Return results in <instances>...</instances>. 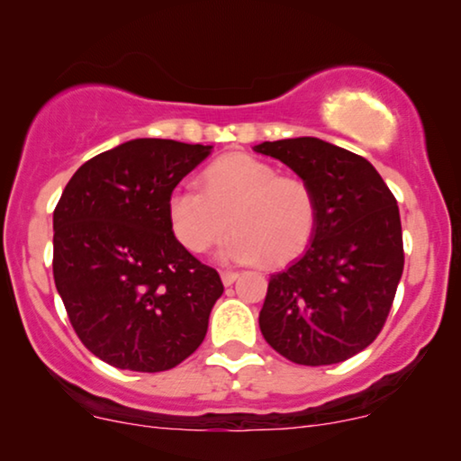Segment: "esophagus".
I'll return each mask as SVG.
<instances>
[{
	"label": "esophagus",
	"instance_id": "34e87169",
	"mask_svg": "<svg viewBox=\"0 0 461 461\" xmlns=\"http://www.w3.org/2000/svg\"><path fill=\"white\" fill-rule=\"evenodd\" d=\"M236 279H238V273H234V270H223V273H221V281H223V285H231Z\"/></svg>",
	"mask_w": 461,
	"mask_h": 461
}]
</instances>
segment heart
Returning a JSON list of instances; mask_svg holds the SVG:
<instances>
[{"label":"heart","mask_w":461,"mask_h":461,"mask_svg":"<svg viewBox=\"0 0 461 461\" xmlns=\"http://www.w3.org/2000/svg\"><path fill=\"white\" fill-rule=\"evenodd\" d=\"M203 193L177 186L167 212L174 236L191 253H203L236 230L221 249L225 262L285 266L307 251L318 227V199L298 176L245 152L214 160L202 176Z\"/></svg>","instance_id":"b5f03b06"}]
</instances>
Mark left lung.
<instances>
[{
	"instance_id": "1",
	"label": "left lung",
	"mask_w": 461,
	"mask_h": 461,
	"mask_svg": "<svg viewBox=\"0 0 461 461\" xmlns=\"http://www.w3.org/2000/svg\"><path fill=\"white\" fill-rule=\"evenodd\" d=\"M253 149L287 165L318 199L312 247L270 276L259 330L292 363H341L378 337L402 279L395 197L367 158L318 137Z\"/></svg>"
}]
</instances>
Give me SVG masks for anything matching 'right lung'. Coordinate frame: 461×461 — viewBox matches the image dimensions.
Wrapping results in <instances>:
<instances>
[{
	"label": "right lung",
	"mask_w": 461,
	"mask_h": 461,
	"mask_svg": "<svg viewBox=\"0 0 461 461\" xmlns=\"http://www.w3.org/2000/svg\"><path fill=\"white\" fill-rule=\"evenodd\" d=\"M212 146L132 140L83 163L53 212V279L83 346L167 371L202 346L223 284L177 242L167 203Z\"/></svg>",
	"instance_id": "obj_1"
}]
</instances>
